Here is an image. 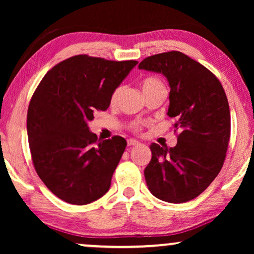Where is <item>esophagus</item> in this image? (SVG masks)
I'll list each match as a JSON object with an SVG mask.
<instances>
[{
    "label": "esophagus",
    "mask_w": 254,
    "mask_h": 254,
    "mask_svg": "<svg viewBox=\"0 0 254 254\" xmlns=\"http://www.w3.org/2000/svg\"><path fill=\"white\" fill-rule=\"evenodd\" d=\"M127 144H128V147H134V145L140 144V142L136 140H133V138H129V140L127 141Z\"/></svg>",
    "instance_id": "obj_1"
}]
</instances>
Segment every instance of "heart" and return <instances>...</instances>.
Listing matches in <instances>:
<instances>
[{"instance_id":"b5f03b06","label":"heart","mask_w":254,"mask_h":254,"mask_svg":"<svg viewBox=\"0 0 254 254\" xmlns=\"http://www.w3.org/2000/svg\"><path fill=\"white\" fill-rule=\"evenodd\" d=\"M162 86H164V84H163V83L159 81L158 78H155V77H147L143 79V82H142V90H143L144 95L151 92L152 90H155L157 88H162ZM121 90H123L121 86H118L117 89H114L112 95H111V103L112 104L117 103V100H118V98H119V96L121 93ZM143 126H144V124L141 123V121H135V123H133V125H131L130 127L134 131H140V130H142Z\"/></svg>"}]
</instances>
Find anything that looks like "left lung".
Segmentation results:
<instances>
[{"mask_svg":"<svg viewBox=\"0 0 254 254\" xmlns=\"http://www.w3.org/2000/svg\"><path fill=\"white\" fill-rule=\"evenodd\" d=\"M138 68L168 78V116L176 118L175 128L180 129L176 147L151 143V161L144 169L147 186L166 202H187L223 166L231 129L227 95L213 72L182 52L148 57Z\"/></svg>","mask_w":254,"mask_h":254,"instance_id":"8db88e82","label":"left lung"}]
</instances>
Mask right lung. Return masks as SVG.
I'll list each match as a JSON object with an SVG mask.
<instances>
[{"mask_svg":"<svg viewBox=\"0 0 254 254\" xmlns=\"http://www.w3.org/2000/svg\"><path fill=\"white\" fill-rule=\"evenodd\" d=\"M137 61L75 55L54 65L38 85L27 110L34 169L52 193L71 204H88L111 186L127 142L97 137L88 123L105 111L111 95Z\"/></svg>","mask_w":254,"mask_h":254,"instance_id":"right-lung-1","label":"right lung"}]
</instances>
